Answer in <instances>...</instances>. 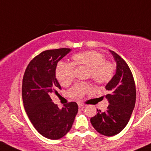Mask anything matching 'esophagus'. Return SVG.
<instances>
[{
    "label": "esophagus",
    "instance_id": "esophagus-1",
    "mask_svg": "<svg viewBox=\"0 0 151 151\" xmlns=\"http://www.w3.org/2000/svg\"><path fill=\"white\" fill-rule=\"evenodd\" d=\"M78 106H79V108H80V109H84V108L85 107V105H84L83 104H82V103H78Z\"/></svg>",
    "mask_w": 151,
    "mask_h": 151
}]
</instances>
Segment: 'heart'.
Returning <instances> with one entry per match:
<instances>
[{"instance_id": "heart-1", "label": "heart", "mask_w": 151, "mask_h": 151, "mask_svg": "<svg viewBox=\"0 0 151 151\" xmlns=\"http://www.w3.org/2000/svg\"><path fill=\"white\" fill-rule=\"evenodd\" d=\"M73 62L58 63L55 69L57 79L63 86H69L74 80V66H85L89 69L88 75L95 83L98 85L106 83L113 77L114 66L105 61L101 53L95 50H88L75 54L72 57ZM89 90L86 84L80 83L69 90V96L74 98H80Z\"/></svg>"}]
</instances>
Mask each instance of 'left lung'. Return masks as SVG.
<instances>
[{
    "label": "left lung",
    "instance_id": "1",
    "mask_svg": "<svg viewBox=\"0 0 151 151\" xmlns=\"http://www.w3.org/2000/svg\"><path fill=\"white\" fill-rule=\"evenodd\" d=\"M116 64V73L106 85L109 93L106 96L109 106L105 112L98 110L90 122L103 135L114 136L124 129L134 108L136 89L132 74L127 63L115 52L109 50Z\"/></svg>",
    "mask_w": 151,
    "mask_h": 151
}]
</instances>
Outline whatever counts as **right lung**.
I'll list each match as a JSON object with an SVG mask.
<instances>
[{"mask_svg": "<svg viewBox=\"0 0 151 151\" xmlns=\"http://www.w3.org/2000/svg\"><path fill=\"white\" fill-rule=\"evenodd\" d=\"M70 51V48H59L42 52L28 64L22 81L26 113L38 132L50 139H60L69 132L78 112L77 103L59 109L50 98L61 89L55 77L57 63Z\"/></svg>", "mask_w": 151, "mask_h": 151, "instance_id": "obj_1", "label": "right lung"}]
</instances>
